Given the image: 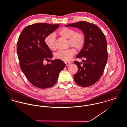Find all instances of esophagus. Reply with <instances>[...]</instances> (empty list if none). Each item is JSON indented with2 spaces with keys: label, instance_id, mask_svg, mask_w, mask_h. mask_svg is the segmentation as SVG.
<instances>
[{
  "label": "esophagus",
  "instance_id": "34e87169",
  "mask_svg": "<svg viewBox=\"0 0 127 127\" xmlns=\"http://www.w3.org/2000/svg\"><path fill=\"white\" fill-rule=\"evenodd\" d=\"M65 64H66V65L67 66H68L70 64V62H65Z\"/></svg>",
  "mask_w": 127,
  "mask_h": 127
}]
</instances>
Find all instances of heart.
<instances>
[{"label": "heart", "mask_w": 127, "mask_h": 127, "mask_svg": "<svg viewBox=\"0 0 127 127\" xmlns=\"http://www.w3.org/2000/svg\"><path fill=\"white\" fill-rule=\"evenodd\" d=\"M58 34L62 37L68 39V45L74 47L76 50L81 49L85 43V37L84 33L81 31L76 32L75 30L71 28L63 27L58 32ZM55 35L51 33L46 36L44 43L47 47L51 50H55ZM75 54L73 49L66 50H59L55 53V57L63 61H69Z\"/></svg>", "instance_id": "obj_1"}]
</instances>
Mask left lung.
<instances>
[{"instance_id": "1", "label": "left lung", "mask_w": 127, "mask_h": 127, "mask_svg": "<svg viewBox=\"0 0 127 127\" xmlns=\"http://www.w3.org/2000/svg\"><path fill=\"white\" fill-rule=\"evenodd\" d=\"M66 27L78 28L85 34L84 46L76 56V58L83 59L84 63L81 66L82 62L74 61L78 71L74 75V79L79 86H91L100 79L107 63L108 52L105 36L96 25L86 21L70 24Z\"/></svg>"}]
</instances>
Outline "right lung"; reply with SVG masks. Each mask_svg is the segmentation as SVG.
I'll use <instances>...</instances> for the list:
<instances>
[{"label": "right lung", "instance_id": "1", "mask_svg": "<svg viewBox=\"0 0 127 127\" xmlns=\"http://www.w3.org/2000/svg\"><path fill=\"white\" fill-rule=\"evenodd\" d=\"M59 24L38 23L26 27L21 32L17 44L20 66L33 86L40 89L49 88L57 82L59 73L66 64L62 60H49L52 52L44 43V38L59 27Z\"/></svg>", "mask_w": 127, "mask_h": 127}]
</instances>
